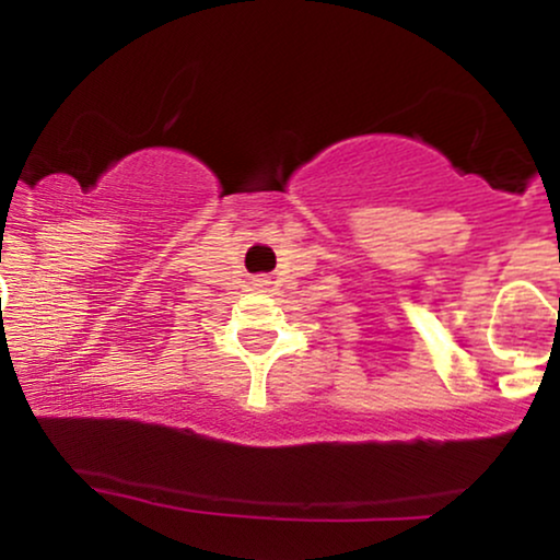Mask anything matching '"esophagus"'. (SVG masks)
<instances>
[{
    "label": "esophagus",
    "instance_id": "esophagus-1",
    "mask_svg": "<svg viewBox=\"0 0 560 560\" xmlns=\"http://www.w3.org/2000/svg\"><path fill=\"white\" fill-rule=\"evenodd\" d=\"M266 284H268L266 279H255V287H266Z\"/></svg>",
    "mask_w": 560,
    "mask_h": 560
}]
</instances>
